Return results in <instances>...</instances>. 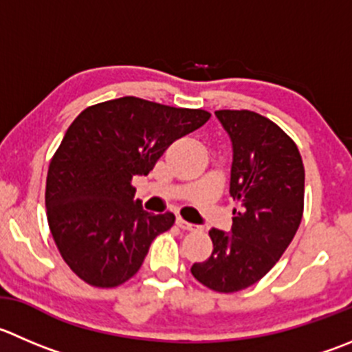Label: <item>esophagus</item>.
I'll return each mask as SVG.
<instances>
[{
  "label": "esophagus",
  "mask_w": 352,
  "mask_h": 352,
  "mask_svg": "<svg viewBox=\"0 0 352 352\" xmlns=\"http://www.w3.org/2000/svg\"><path fill=\"white\" fill-rule=\"evenodd\" d=\"M175 223H177V227L182 228V230H196V228H197L196 225L189 223V221H186V220H184V218H180V217H177Z\"/></svg>",
  "instance_id": "34e87169"
}]
</instances>
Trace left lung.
<instances>
[{
    "label": "left lung",
    "mask_w": 352,
    "mask_h": 352,
    "mask_svg": "<svg viewBox=\"0 0 352 352\" xmlns=\"http://www.w3.org/2000/svg\"><path fill=\"white\" fill-rule=\"evenodd\" d=\"M234 160L232 232L211 228L213 252L190 274L217 292H237L261 280L294 239L305 210V165L296 142L272 120L249 110H218Z\"/></svg>",
    "instance_id": "obj_1"
}]
</instances>
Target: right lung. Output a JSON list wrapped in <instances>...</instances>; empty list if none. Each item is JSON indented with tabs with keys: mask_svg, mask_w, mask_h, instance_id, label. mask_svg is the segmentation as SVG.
I'll return each mask as SVG.
<instances>
[{
	"mask_svg": "<svg viewBox=\"0 0 352 352\" xmlns=\"http://www.w3.org/2000/svg\"><path fill=\"white\" fill-rule=\"evenodd\" d=\"M204 110L125 96L85 108L51 158L46 214L70 270L94 287H117L141 268L175 214H151L132 177L148 175L170 144L210 120Z\"/></svg>",
	"mask_w": 352,
	"mask_h": 352,
	"instance_id": "right-lung-1",
	"label": "right lung"
}]
</instances>
